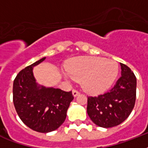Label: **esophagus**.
Wrapping results in <instances>:
<instances>
[{
	"label": "esophagus",
	"instance_id": "esophagus-1",
	"mask_svg": "<svg viewBox=\"0 0 148 148\" xmlns=\"http://www.w3.org/2000/svg\"><path fill=\"white\" fill-rule=\"evenodd\" d=\"M72 94L74 95V97H76V96H77L80 94V92L77 90H76V89H74V90H72Z\"/></svg>",
	"mask_w": 148,
	"mask_h": 148
}]
</instances>
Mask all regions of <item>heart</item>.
Masks as SVG:
<instances>
[{"instance_id": "heart-1", "label": "heart", "mask_w": 148, "mask_h": 148, "mask_svg": "<svg viewBox=\"0 0 148 148\" xmlns=\"http://www.w3.org/2000/svg\"><path fill=\"white\" fill-rule=\"evenodd\" d=\"M67 78L81 81L86 91L93 94L103 92L114 82L118 74V65L113 60L97 57L77 58L67 66Z\"/></svg>"}]
</instances>
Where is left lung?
Wrapping results in <instances>:
<instances>
[{
    "mask_svg": "<svg viewBox=\"0 0 148 148\" xmlns=\"http://www.w3.org/2000/svg\"><path fill=\"white\" fill-rule=\"evenodd\" d=\"M121 77L108 92L88 97L87 112L90 120L101 127L119 125L128 117L136 101L137 79L127 65L121 63Z\"/></svg>",
    "mask_w": 148,
    "mask_h": 148,
    "instance_id": "1",
    "label": "left lung"
}]
</instances>
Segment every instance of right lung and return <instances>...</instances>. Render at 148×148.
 I'll return each instance as SVG.
<instances>
[{
  "label": "right lung",
  "mask_w": 148,
  "mask_h": 148,
  "mask_svg": "<svg viewBox=\"0 0 148 148\" xmlns=\"http://www.w3.org/2000/svg\"><path fill=\"white\" fill-rule=\"evenodd\" d=\"M45 59L21 70L13 84V102L17 114L24 124L40 133L55 131L64 122L74 99L72 91L38 86L32 69Z\"/></svg>",
  "instance_id": "obj_1"
}]
</instances>
